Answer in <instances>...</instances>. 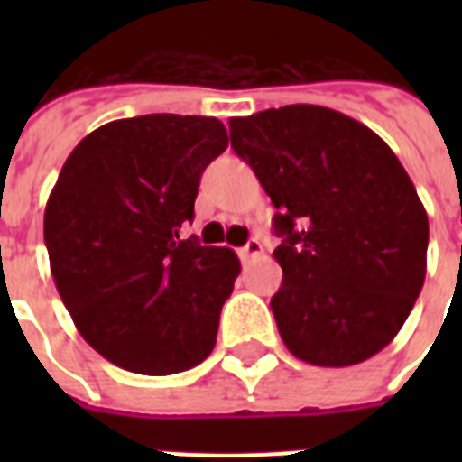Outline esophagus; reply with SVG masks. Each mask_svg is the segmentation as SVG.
Here are the masks:
<instances>
[{
    "instance_id": "esophagus-1",
    "label": "esophagus",
    "mask_w": 462,
    "mask_h": 462,
    "mask_svg": "<svg viewBox=\"0 0 462 462\" xmlns=\"http://www.w3.org/2000/svg\"><path fill=\"white\" fill-rule=\"evenodd\" d=\"M263 254V242L256 237H252L249 242H246L242 249H239V256H242V261H249L254 259V256H261Z\"/></svg>"
}]
</instances>
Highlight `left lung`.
<instances>
[{
    "instance_id": "left-lung-1",
    "label": "left lung",
    "mask_w": 462,
    "mask_h": 462,
    "mask_svg": "<svg viewBox=\"0 0 462 462\" xmlns=\"http://www.w3.org/2000/svg\"><path fill=\"white\" fill-rule=\"evenodd\" d=\"M230 141L278 208L271 309L282 343L316 366L374 357L427 273L430 220L401 160L369 126L319 105L232 117Z\"/></svg>"
}]
</instances>
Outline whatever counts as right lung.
Listing matches in <instances>:
<instances>
[{
    "mask_svg": "<svg viewBox=\"0 0 462 462\" xmlns=\"http://www.w3.org/2000/svg\"><path fill=\"white\" fill-rule=\"evenodd\" d=\"M227 148L216 117L143 115L90 132L45 208L50 271L83 340L126 372H187L216 347L237 254L181 239L203 170Z\"/></svg>",
    "mask_w": 462,
    "mask_h": 462,
    "instance_id": "obj_1",
    "label": "right lung"
}]
</instances>
